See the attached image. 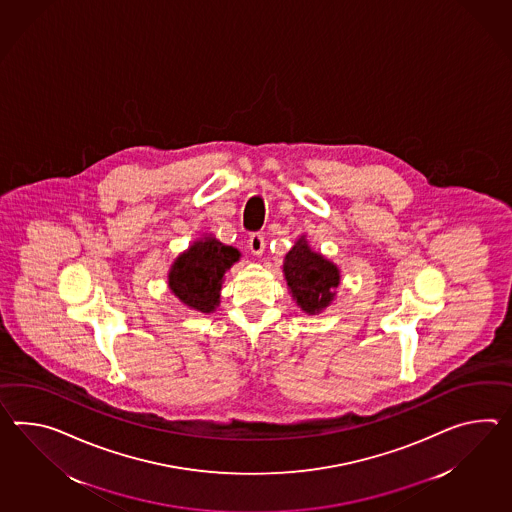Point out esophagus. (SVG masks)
<instances>
[{
  "label": "esophagus",
  "mask_w": 512,
  "mask_h": 512,
  "mask_svg": "<svg viewBox=\"0 0 512 512\" xmlns=\"http://www.w3.org/2000/svg\"><path fill=\"white\" fill-rule=\"evenodd\" d=\"M264 244H266V242H264V237H262L261 233H253L250 240H248V248H250L253 255H262Z\"/></svg>",
  "instance_id": "1"
}]
</instances>
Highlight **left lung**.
Listing matches in <instances>:
<instances>
[{
    "label": "left lung",
    "instance_id": "obj_1",
    "mask_svg": "<svg viewBox=\"0 0 512 512\" xmlns=\"http://www.w3.org/2000/svg\"><path fill=\"white\" fill-rule=\"evenodd\" d=\"M283 272L294 300L309 314L331 303L340 281L337 266L314 253L303 237L288 251Z\"/></svg>",
    "mask_w": 512,
    "mask_h": 512
}]
</instances>
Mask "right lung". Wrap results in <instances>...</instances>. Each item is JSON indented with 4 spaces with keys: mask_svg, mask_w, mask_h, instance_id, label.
<instances>
[{
    "mask_svg": "<svg viewBox=\"0 0 512 512\" xmlns=\"http://www.w3.org/2000/svg\"><path fill=\"white\" fill-rule=\"evenodd\" d=\"M240 251L225 246L216 238L194 242L188 251L177 257L168 285L175 296L188 307L200 312H212L220 300V288L225 270L238 261Z\"/></svg>",
    "mask_w": 512,
    "mask_h": 512,
    "instance_id": "1",
    "label": "right lung"
}]
</instances>
